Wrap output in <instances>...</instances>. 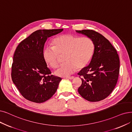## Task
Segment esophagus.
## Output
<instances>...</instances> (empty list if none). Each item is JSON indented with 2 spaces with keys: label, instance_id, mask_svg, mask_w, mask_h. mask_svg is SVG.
Masks as SVG:
<instances>
[{
  "label": "esophagus",
  "instance_id": "34e87169",
  "mask_svg": "<svg viewBox=\"0 0 132 132\" xmlns=\"http://www.w3.org/2000/svg\"><path fill=\"white\" fill-rule=\"evenodd\" d=\"M66 79H70V80H72L74 78V77H66Z\"/></svg>",
  "mask_w": 132,
  "mask_h": 132
}]
</instances>
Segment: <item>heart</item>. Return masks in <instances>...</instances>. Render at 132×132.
I'll list each match as a JSON object with an SVG mask.
<instances>
[{"label": "heart", "instance_id": "b5f03b06", "mask_svg": "<svg viewBox=\"0 0 132 132\" xmlns=\"http://www.w3.org/2000/svg\"><path fill=\"white\" fill-rule=\"evenodd\" d=\"M52 45L47 46L43 51L45 61L52 68L58 65L60 55H64V63L60 65L54 71L59 77H68L86 66L94 53V45L87 37L65 34L55 38Z\"/></svg>", "mask_w": 132, "mask_h": 132}]
</instances>
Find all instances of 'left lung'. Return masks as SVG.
<instances>
[{
    "mask_svg": "<svg viewBox=\"0 0 132 132\" xmlns=\"http://www.w3.org/2000/svg\"><path fill=\"white\" fill-rule=\"evenodd\" d=\"M76 32L90 38L94 45L89 64L78 74L82 77L78 92L90 102L104 100L112 92L118 81L120 60L117 50L98 32L90 30Z\"/></svg>",
    "mask_w": 132,
    "mask_h": 132,
    "instance_id": "8db88e82",
    "label": "left lung"
}]
</instances>
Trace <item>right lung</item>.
Returning <instances> with one entry per match:
<instances>
[{
  "instance_id": "obj_1",
  "label": "right lung",
  "mask_w": 132,
  "mask_h": 132,
  "mask_svg": "<svg viewBox=\"0 0 132 132\" xmlns=\"http://www.w3.org/2000/svg\"><path fill=\"white\" fill-rule=\"evenodd\" d=\"M63 29L39 30L33 32L17 46L13 56L11 77L21 94L27 100L42 103L56 92L61 78L53 75L43 56L48 38Z\"/></svg>"
}]
</instances>
